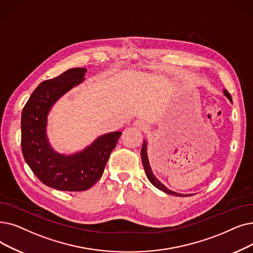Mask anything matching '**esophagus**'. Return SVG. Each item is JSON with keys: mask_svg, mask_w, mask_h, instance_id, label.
Masks as SVG:
<instances>
[{"mask_svg": "<svg viewBox=\"0 0 253 253\" xmlns=\"http://www.w3.org/2000/svg\"><path fill=\"white\" fill-rule=\"evenodd\" d=\"M135 126H137L139 129H147V124L144 122V121H141V120H139V121H135Z\"/></svg>", "mask_w": 253, "mask_h": 253, "instance_id": "34e87169", "label": "esophagus"}]
</instances>
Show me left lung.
<instances>
[{
    "mask_svg": "<svg viewBox=\"0 0 253 253\" xmlns=\"http://www.w3.org/2000/svg\"><path fill=\"white\" fill-rule=\"evenodd\" d=\"M224 95L228 98V100L232 102V96H230V94L227 92V91H223ZM140 155H141V161H142V166H144V169H145V171H146V174L147 177L149 179V181L155 186L156 188L162 190L163 192H166L169 195H174V196H190V194H181V193H177L174 191H171L169 189H168L166 186H164L157 178H155V175L153 174L152 172V169H151V167H150V163H149V160H148V155H147V142L146 140H144V144H142V147H141V151H140Z\"/></svg>",
    "mask_w": 253,
    "mask_h": 253,
    "instance_id": "8db88e82",
    "label": "left lung"
}]
</instances>
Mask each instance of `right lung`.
<instances>
[{"label": "right lung", "mask_w": 253, "mask_h": 253, "mask_svg": "<svg viewBox=\"0 0 253 253\" xmlns=\"http://www.w3.org/2000/svg\"><path fill=\"white\" fill-rule=\"evenodd\" d=\"M84 68H72L41 83L21 113V151L28 166L44 185L62 191H84L101 178L122 132L98 137L81 153L65 156L54 152L46 138L50 107L71 87L84 81Z\"/></svg>", "instance_id": "obj_1"}]
</instances>
